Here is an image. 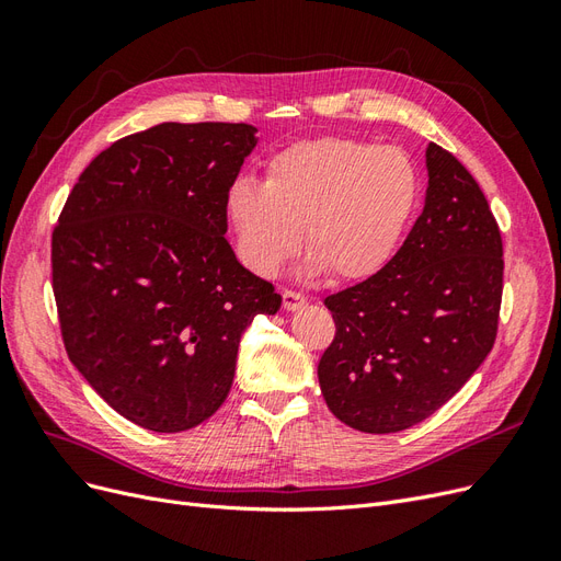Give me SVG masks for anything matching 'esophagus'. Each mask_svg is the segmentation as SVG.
Here are the masks:
<instances>
[{
    "label": "esophagus",
    "instance_id": "esophagus-1",
    "mask_svg": "<svg viewBox=\"0 0 561 561\" xmlns=\"http://www.w3.org/2000/svg\"><path fill=\"white\" fill-rule=\"evenodd\" d=\"M304 304H307V297H304V295L293 293V290H285V293H283V309H285L287 313H293V311L301 309Z\"/></svg>",
    "mask_w": 561,
    "mask_h": 561
}]
</instances>
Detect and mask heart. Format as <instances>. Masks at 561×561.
Segmentation results:
<instances>
[{
	"instance_id": "b5f03b06",
	"label": "heart",
	"mask_w": 561,
	"mask_h": 561,
	"mask_svg": "<svg viewBox=\"0 0 561 561\" xmlns=\"http://www.w3.org/2000/svg\"><path fill=\"white\" fill-rule=\"evenodd\" d=\"M419 194L416 165L402 149L318 138L271 157L264 182L236 180L225 219L254 276H278L301 248L304 229L309 276L358 283L393 260Z\"/></svg>"
}]
</instances>
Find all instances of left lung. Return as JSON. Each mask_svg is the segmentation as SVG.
Masks as SVG:
<instances>
[{
  "label": "left lung",
  "instance_id": "left-lung-1",
  "mask_svg": "<svg viewBox=\"0 0 561 561\" xmlns=\"http://www.w3.org/2000/svg\"><path fill=\"white\" fill-rule=\"evenodd\" d=\"M426 206L383 271L325 299L336 334L318 363L330 412L363 433H398L437 412L494 346L501 231L480 184L426 147Z\"/></svg>",
  "mask_w": 561,
  "mask_h": 561
}]
</instances>
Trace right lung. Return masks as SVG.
Here are the masks:
<instances>
[{
    "label": "right lung",
    "instance_id": "1",
    "mask_svg": "<svg viewBox=\"0 0 561 561\" xmlns=\"http://www.w3.org/2000/svg\"><path fill=\"white\" fill-rule=\"evenodd\" d=\"M254 147L248 124H159L98 154L60 213L50 260L67 355L147 431L213 416L243 332L280 309L225 239V194Z\"/></svg>",
    "mask_w": 561,
    "mask_h": 561
}]
</instances>
